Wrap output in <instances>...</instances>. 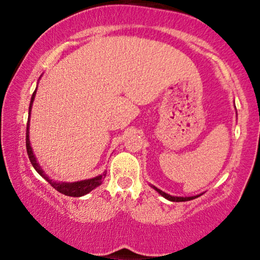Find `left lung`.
Instances as JSON below:
<instances>
[{"mask_svg":"<svg viewBox=\"0 0 260 260\" xmlns=\"http://www.w3.org/2000/svg\"><path fill=\"white\" fill-rule=\"evenodd\" d=\"M152 188H154L155 190H157L159 194L162 195L163 198H166V199H168V200H170V201H174V202H182V201H189V200H193V199H197V198H199L200 197V195H197V197H191V198H179V197H172V195H169V194H167V193H165V191H162V190H159L158 188H156L155 186H152Z\"/></svg>","mask_w":260,"mask_h":260,"instance_id":"left-lung-1","label":"left lung"}]
</instances>
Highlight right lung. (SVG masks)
Wrapping results in <instances>:
<instances>
[{
    "mask_svg": "<svg viewBox=\"0 0 260 260\" xmlns=\"http://www.w3.org/2000/svg\"><path fill=\"white\" fill-rule=\"evenodd\" d=\"M35 93H37V90L34 91V93H33V95H31V99H30L29 117H30V109H31V104H33ZM28 129H29V119H28L27 131H26V148H27V154H28V157H29V161L31 163V166L34 167V169L37 170V172L40 174V175L44 177L46 181H48V183L51 184L54 189H56L59 193H61L63 195H67V197L79 198V197H83V195H85V194L90 193V191L92 189H94L95 187L101 186L103 180L105 179L106 173H104L103 175H99L97 177H93V179L78 181V182H73V183H58V182H54V181L49 180L48 176L46 175V174L44 173V170L40 168V166L38 165L37 159H35V157H34V154H33V151H31L30 143H29V135H28Z\"/></svg>",
    "mask_w": 260,
    "mask_h": 260,
    "instance_id": "obj_1",
    "label": "right lung"
}]
</instances>
